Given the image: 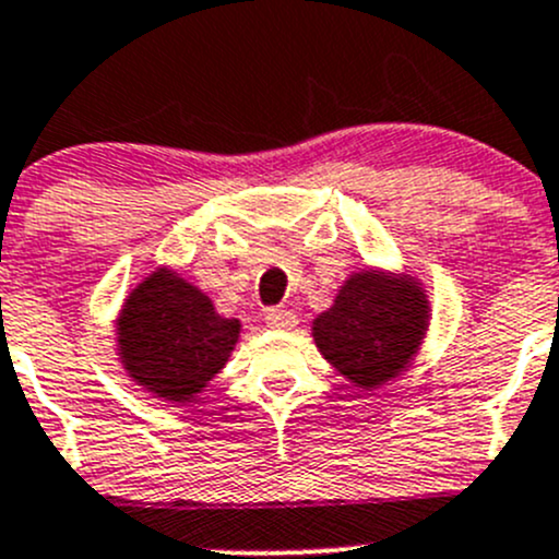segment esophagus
Instances as JSON below:
<instances>
[{
    "label": "esophagus",
    "mask_w": 559,
    "mask_h": 559,
    "mask_svg": "<svg viewBox=\"0 0 559 559\" xmlns=\"http://www.w3.org/2000/svg\"><path fill=\"white\" fill-rule=\"evenodd\" d=\"M264 321H267L270 330H292L297 324V316L289 311V308H270L264 313Z\"/></svg>",
    "instance_id": "34e87169"
}]
</instances>
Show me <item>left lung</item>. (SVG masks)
<instances>
[{"label": "left lung", "mask_w": 559, "mask_h": 559, "mask_svg": "<svg viewBox=\"0 0 559 559\" xmlns=\"http://www.w3.org/2000/svg\"><path fill=\"white\" fill-rule=\"evenodd\" d=\"M425 330L427 300L419 286L368 270L352 275L335 306L313 321V341L337 373L376 389L408 368Z\"/></svg>", "instance_id": "1"}]
</instances>
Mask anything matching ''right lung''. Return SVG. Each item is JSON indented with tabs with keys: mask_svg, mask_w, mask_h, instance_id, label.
Here are the masks:
<instances>
[{
	"mask_svg": "<svg viewBox=\"0 0 559 559\" xmlns=\"http://www.w3.org/2000/svg\"><path fill=\"white\" fill-rule=\"evenodd\" d=\"M238 332L240 321L218 316L197 286L156 270L123 306L118 348L138 384L170 403H189L224 368Z\"/></svg>",
	"mask_w": 559,
	"mask_h": 559,
	"instance_id": "add662e5",
	"label": "right lung"
}]
</instances>
